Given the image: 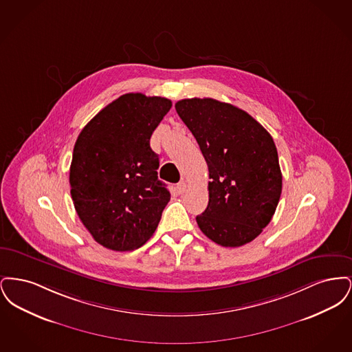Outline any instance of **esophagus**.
<instances>
[{
	"label": "esophagus",
	"instance_id": "obj_1",
	"mask_svg": "<svg viewBox=\"0 0 352 352\" xmlns=\"http://www.w3.org/2000/svg\"><path fill=\"white\" fill-rule=\"evenodd\" d=\"M186 188H187V184H186L184 181H181L179 184H177V190H178L179 194H184V191H186Z\"/></svg>",
	"mask_w": 352,
	"mask_h": 352
}]
</instances>
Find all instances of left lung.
Returning a JSON list of instances; mask_svg holds the SVG:
<instances>
[{
	"instance_id": "left-lung-1",
	"label": "left lung",
	"mask_w": 352,
	"mask_h": 352,
	"mask_svg": "<svg viewBox=\"0 0 352 352\" xmlns=\"http://www.w3.org/2000/svg\"><path fill=\"white\" fill-rule=\"evenodd\" d=\"M175 109L208 166V206L197 217L201 232L221 247L251 243L272 220L283 190L272 135L228 102L194 98Z\"/></svg>"
}]
</instances>
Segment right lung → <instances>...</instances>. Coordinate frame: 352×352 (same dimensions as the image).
I'll return each instance as SVG.
<instances>
[{
	"label": "right lung",
	"mask_w": 352,
	"mask_h": 352,
	"mask_svg": "<svg viewBox=\"0 0 352 352\" xmlns=\"http://www.w3.org/2000/svg\"><path fill=\"white\" fill-rule=\"evenodd\" d=\"M170 108L166 98L125 94L102 108L75 142L71 197L84 227L108 250L144 245L170 201L151 148V134Z\"/></svg>",
	"instance_id": "right-lung-1"
}]
</instances>
